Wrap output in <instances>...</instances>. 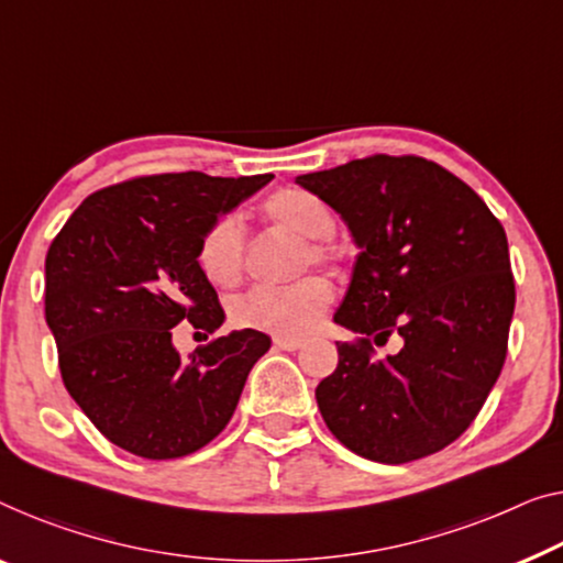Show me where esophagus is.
Here are the masks:
<instances>
[{
    "mask_svg": "<svg viewBox=\"0 0 563 563\" xmlns=\"http://www.w3.org/2000/svg\"><path fill=\"white\" fill-rule=\"evenodd\" d=\"M273 343H275V349H280V351H298L300 346H303V341L300 339H275Z\"/></svg>",
    "mask_w": 563,
    "mask_h": 563,
    "instance_id": "1",
    "label": "esophagus"
}]
</instances>
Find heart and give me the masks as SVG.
Listing matches in <instances>:
<instances>
[{
    "instance_id": "heart-1",
    "label": "heart",
    "mask_w": 563,
    "mask_h": 563,
    "mask_svg": "<svg viewBox=\"0 0 563 563\" xmlns=\"http://www.w3.org/2000/svg\"><path fill=\"white\" fill-rule=\"evenodd\" d=\"M263 212L278 228H285L303 238V250L298 265L331 263L335 247L331 234L335 217L331 207L313 191L288 187L273 191L265 199ZM245 222L240 214L228 212L209 222L197 245V265L214 288H234L242 280L245 267ZM333 300L331 283L321 275H308L290 285H257L245 296L230 303V321L238 329L278 335V339H298L310 333L321 321L325 308Z\"/></svg>"
}]
</instances>
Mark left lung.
I'll use <instances>...</instances> for the list:
<instances>
[{
  "mask_svg": "<svg viewBox=\"0 0 563 563\" xmlns=\"http://www.w3.org/2000/svg\"><path fill=\"white\" fill-rule=\"evenodd\" d=\"M341 214L358 245L333 321L339 366L316 399L333 438L401 465L463 434L498 382L516 308L508 240L488 205L422 156L376 154L296 179ZM399 332V355L373 358Z\"/></svg>",
  "mask_w": 563,
  "mask_h": 563,
  "instance_id": "obj_1",
  "label": "left lung"
}]
</instances>
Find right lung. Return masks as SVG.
I'll return each instance as SVG.
<instances>
[{"label": "right lung", "mask_w": 563, "mask_h": 563, "mask_svg": "<svg viewBox=\"0 0 563 563\" xmlns=\"http://www.w3.org/2000/svg\"><path fill=\"white\" fill-rule=\"evenodd\" d=\"M273 174H154L90 195L45 257V318L65 389L100 432L146 460L205 448L234 415L250 368L271 349L232 331L181 358L172 329L214 333L224 310L197 265L201 232Z\"/></svg>", "instance_id": "1"}]
</instances>
